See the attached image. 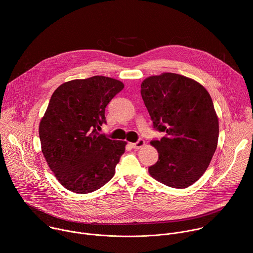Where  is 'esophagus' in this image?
I'll return each mask as SVG.
<instances>
[{
    "mask_svg": "<svg viewBox=\"0 0 253 253\" xmlns=\"http://www.w3.org/2000/svg\"><path fill=\"white\" fill-rule=\"evenodd\" d=\"M144 145H145V141H144L143 139H139L136 143L132 144V147L135 148V149H139V148L143 147Z\"/></svg>",
    "mask_w": 253,
    "mask_h": 253,
    "instance_id": "34e87169",
    "label": "esophagus"
}]
</instances>
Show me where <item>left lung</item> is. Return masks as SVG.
Wrapping results in <instances>:
<instances>
[{
    "mask_svg": "<svg viewBox=\"0 0 253 253\" xmlns=\"http://www.w3.org/2000/svg\"><path fill=\"white\" fill-rule=\"evenodd\" d=\"M141 96L153 128L165 133L151 141L159 158L149 174L169 187L192 185L217 147L219 123L209 93L193 79L163 73L142 82Z\"/></svg>",
    "mask_w": 253,
    "mask_h": 253,
    "instance_id": "8db88e82",
    "label": "left lung"
}]
</instances>
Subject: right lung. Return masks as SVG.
Instances as JSON below:
<instances>
[{
  "mask_svg": "<svg viewBox=\"0 0 253 253\" xmlns=\"http://www.w3.org/2000/svg\"><path fill=\"white\" fill-rule=\"evenodd\" d=\"M123 88L119 80L93 76L66 82L53 93L39 135L43 155L66 189L90 193L114 176L127 143L97 130L106 123V106Z\"/></svg>",
  "mask_w": 253,
  "mask_h": 253,
  "instance_id": "right-lung-1",
  "label": "right lung"
}]
</instances>
